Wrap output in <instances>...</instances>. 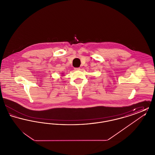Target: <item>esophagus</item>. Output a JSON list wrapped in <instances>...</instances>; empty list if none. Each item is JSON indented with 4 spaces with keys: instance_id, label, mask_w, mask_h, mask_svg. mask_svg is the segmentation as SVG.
Segmentation results:
<instances>
[{
    "instance_id": "1",
    "label": "esophagus",
    "mask_w": 155,
    "mask_h": 155,
    "mask_svg": "<svg viewBox=\"0 0 155 155\" xmlns=\"http://www.w3.org/2000/svg\"><path fill=\"white\" fill-rule=\"evenodd\" d=\"M74 70H80V67H75V68H74Z\"/></svg>"
}]
</instances>
